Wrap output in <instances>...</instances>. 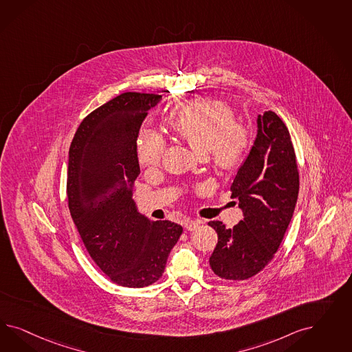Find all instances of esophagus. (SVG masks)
Returning a JSON list of instances; mask_svg holds the SVG:
<instances>
[{
  "label": "esophagus",
  "mask_w": 352,
  "mask_h": 352,
  "mask_svg": "<svg viewBox=\"0 0 352 352\" xmlns=\"http://www.w3.org/2000/svg\"><path fill=\"white\" fill-rule=\"evenodd\" d=\"M200 224H201L200 221H187V222L184 223V227H186L187 231H195Z\"/></svg>",
  "instance_id": "obj_1"
}]
</instances>
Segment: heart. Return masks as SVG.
Segmentation results:
<instances>
[{"label": "heart", "instance_id": "obj_1", "mask_svg": "<svg viewBox=\"0 0 352 352\" xmlns=\"http://www.w3.org/2000/svg\"><path fill=\"white\" fill-rule=\"evenodd\" d=\"M168 125L219 170H234L245 160L253 143L249 128L234 121V111L222 102L196 99L171 112ZM165 140L151 129L139 133L137 159L140 166L153 169L160 164Z\"/></svg>", "mask_w": 352, "mask_h": 352}]
</instances>
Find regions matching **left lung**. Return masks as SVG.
Here are the masks:
<instances>
[{"label": "left lung", "instance_id": "obj_1", "mask_svg": "<svg viewBox=\"0 0 352 352\" xmlns=\"http://www.w3.org/2000/svg\"><path fill=\"white\" fill-rule=\"evenodd\" d=\"M254 144L231 186L244 219L234 228L212 221L218 244L209 259L217 276L246 280L272 261L298 199L296 152L287 125L272 111L259 115Z\"/></svg>", "mask_w": 352, "mask_h": 352}]
</instances>
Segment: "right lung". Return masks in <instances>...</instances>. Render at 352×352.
I'll use <instances>...</instances> for the list:
<instances>
[{
	"instance_id": "1",
	"label": "right lung",
	"mask_w": 352,
	"mask_h": 352,
	"mask_svg": "<svg viewBox=\"0 0 352 352\" xmlns=\"http://www.w3.org/2000/svg\"><path fill=\"white\" fill-rule=\"evenodd\" d=\"M161 96L122 93L89 113L69 147L67 197L87 253L108 278L125 288L156 283L183 228L138 213L137 138Z\"/></svg>"
}]
</instances>
